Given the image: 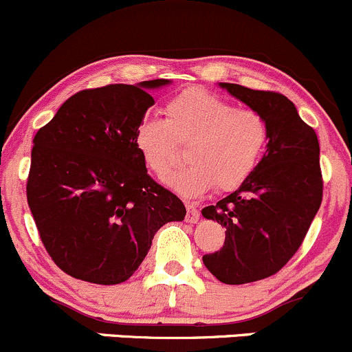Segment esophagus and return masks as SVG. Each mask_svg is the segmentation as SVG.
<instances>
[{"mask_svg":"<svg viewBox=\"0 0 352 352\" xmlns=\"http://www.w3.org/2000/svg\"><path fill=\"white\" fill-rule=\"evenodd\" d=\"M200 220V212L193 203H186V222L188 223H197Z\"/></svg>","mask_w":352,"mask_h":352,"instance_id":"esophagus-1","label":"esophagus"}]
</instances>
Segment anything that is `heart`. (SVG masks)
<instances>
[{
  "label": "heart",
  "mask_w": 352,
  "mask_h": 352,
  "mask_svg": "<svg viewBox=\"0 0 352 352\" xmlns=\"http://www.w3.org/2000/svg\"><path fill=\"white\" fill-rule=\"evenodd\" d=\"M270 123L261 111L237 108L203 88H188L169 98L164 120L144 117L133 129V146L157 177H166L188 146L190 164L168 184L179 195L198 198L217 184L234 191L257 169L270 144Z\"/></svg>",
  "instance_id": "b5f03b06"
}]
</instances>
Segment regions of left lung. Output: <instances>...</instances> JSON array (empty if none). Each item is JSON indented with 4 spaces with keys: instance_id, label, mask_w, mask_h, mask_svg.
Returning <instances> with one entry per match:
<instances>
[{
    "instance_id": "obj_1",
    "label": "left lung",
    "mask_w": 352,
    "mask_h": 352,
    "mask_svg": "<svg viewBox=\"0 0 352 352\" xmlns=\"http://www.w3.org/2000/svg\"><path fill=\"white\" fill-rule=\"evenodd\" d=\"M270 123V144L254 175L201 210L226 227L222 249L203 256L219 281L244 285L276 274L295 256L322 203L324 179L315 130L281 93L220 82Z\"/></svg>"
}]
</instances>
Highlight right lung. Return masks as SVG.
<instances>
[{
	"mask_svg": "<svg viewBox=\"0 0 352 352\" xmlns=\"http://www.w3.org/2000/svg\"><path fill=\"white\" fill-rule=\"evenodd\" d=\"M168 79L82 89L38 129L27 201L54 263L76 280L118 285L149 252L154 234L186 215L147 175L133 129Z\"/></svg>",
	"mask_w": 352,
	"mask_h": 352,
	"instance_id": "1",
	"label": "right lung"
}]
</instances>
